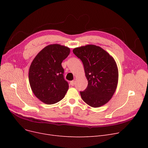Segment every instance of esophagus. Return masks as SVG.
Returning a JSON list of instances; mask_svg holds the SVG:
<instances>
[{
	"instance_id": "esophagus-1",
	"label": "esophagus",
	"mask_w": 148,
	"mask_h": 148,
	"mask_svg": "<svg viewBox=\"0 0 148 148\" xmlns=\"http://www.w3.org/2000/svg\"><path fill=\"white\" fill-rule=\"evenodd\" d=\"M74 84H75V81L74 80H73V81L70 82V84H71V86H74Z\"/></svg>"
}]
</instances>
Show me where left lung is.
I'll use <instances>...</instances> for the list:
<instances>
[{"instance_id":"obj_1","label":"left lung","mask_w":148,"mask_h":148,"mask_svg":"<svg viewBox=\"0 0 148 148\" xmlns=\"http://www.w3.org/2000/svg\"><path fill=\"white\" fill-rule=\"evenodd\" d=\"M83 62L87 88L80 92L82 99L92 107H99L109 101L118 83V69L114 58L99 46L89 44L73 50Z\"/></svg>"}]
</instances>
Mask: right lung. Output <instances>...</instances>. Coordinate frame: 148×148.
Here are the masks:
<instances>
[{
    "label": "right lung",
    "instance_id": "add662e5",
    "mask_svg": "<svg viewBox=\"0 0 148 148\" xmlns=\"http://www.w3.org/2000/svg\"><path fill=\"white\" fill-rule=\"evenodd\" d=\"M69 53L67 47L50 44L39 52L31 63L30 86L34 95L42 103L55 104L64 98L69 86L64 79L62 62Z\"/></svg>",
    "mask_w": 148,
    "mask_h": 148
}]
</instances>
